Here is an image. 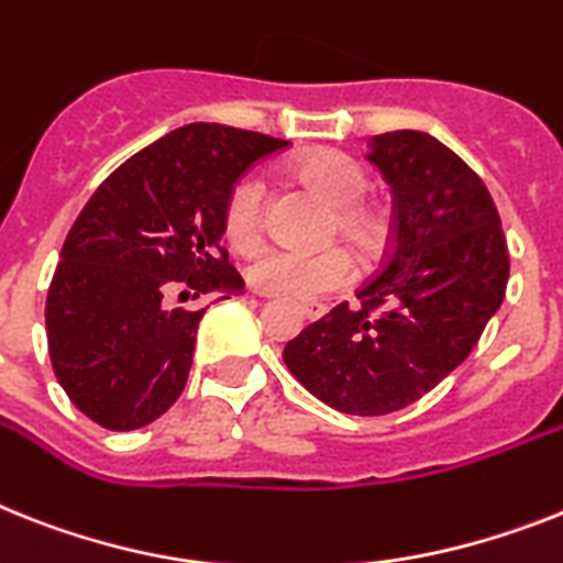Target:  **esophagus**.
<instances>
[{"label":"esophagus","mask_w":563,"mask_h":563,"mask_svg":"<svg viewBox=\"0 0 563 563\" xmlns=\"http://www.w3.org/2000/svg\"><path fill=\"white\" fill-rule=\"evenodd\" d=\"M258 296H262V292H258ZM324 310H328L324 305H319V301H310V305H305V308H301V313L308 316L310 322H316V319H322Z\"/></svg>","instance_id":"obj_1"}]
</instances>
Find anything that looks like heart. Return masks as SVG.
Here are the masks:
<instances>
[{
    "label": "heart",
    "instance_id": "obj_1",
    "mask_svg": "<svg viewBox=\"0 0 563 563\" xmlns=\"http://www.w3.org/2000/svg\"><path fill=\"white\" fill-rule=\"evenodd\" d=\"M292 178L331 207V235L354 244L362 258H371L383 239V216L368 203V172L351 155L319 148L292 164ZM221 230L239 253H255L264 241V184L255 175H241L221 207ZM250 285L258 292L290 301H313L324 292L342 290L354 278V262L345 250L319 253L271 250L250 264Z\"/></svg>",
    "mask_w": 563,
    "mask_h": 563
}]
</instances>
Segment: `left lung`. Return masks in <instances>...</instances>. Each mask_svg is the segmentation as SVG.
Segmentation results:
<instances>
[{
    "label": "left lung",
    "mask_w": 563,
    "mask_h": 563,
    "mask_svg": "<svg viewBox=\"0 0 563 563\" xmlns=\"http://www.w3.org/2000/svg\"><path fill=\"white\" fill-rule=\"evenodd\" d=\"M371 164L394 192L383 267L285 345L290 374L342 415L411 406L472 354L498 313L509 250L472 166L426 132H385Z\"/></svg>",
    "instance_id": "8db88e82"
}]
</instances>
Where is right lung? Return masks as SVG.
Listing matches in <instances>:
<instances>
[{
    "mask_svg": "<svg viewBox=\"0 0 563 563\" xmlns=\"http://www.w3.org/2000/svg\"><path fill=\"white\" fill-rule=\"evenodd\" d=\"M287 146L221 123L180 125L88 198L45 299L51 365L88 420L141 429L180 397L207 308L166 299L178 287L195 296L244 287L221 247V207L255 161Z\"/></svg>",
    "mask_w": 563,
    "mask_h": 563,
    "instance_id": "add662e5",
    "label": "right lung"
}]
</instances>
